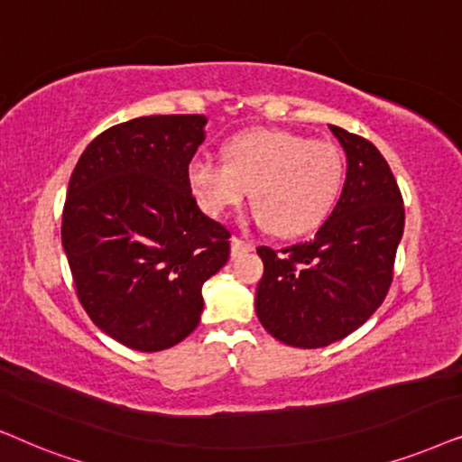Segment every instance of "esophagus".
Segmentation results:
<instances>
[{
    "label": "esophagus",
    "instance_id": "obj_1",
    "mask_svg": "<svg viewBox=\"0 0 462 462\" xmlns=\"http://www.w3.org/2000/svg\"><path fill=\"white\" fill-rule=\"evenodd\" d=\"M254 249V243L251 241H243L241 236H232L230 241V251H232V257L241 255V254H247V251Z\"/></svg>",
    "mask_w": 462,
    "mask_h": 462
}]
</instances>
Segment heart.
Returning a JSON list of instances; mask_svg holds the SVG:
<instances>
[{"mask_svg":"<svg viewBox=\"0 0 462 462\" xmlns=\"http://www.w3.org/2000/svg\"><path fill=\"white\" fill-rule=\"evenodd\" d=\"M344 181L342 152L323 139L281 128H254L227 141L226 162L196 156L188 183L202 211L221 215L251 188L254 217L276 236L315 230L336 205Z\"/></svg>","mask_w":462,"mask_h":462,"instance_id":"b5f03b06","label":"heart"}]
</instances>
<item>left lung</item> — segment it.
Instances as JSON below:
<instances>
[{
    "label": "left lung",
    "mask_w": 462,
    "mask_h": 462,
    "mask_svg": "<svg viewBox=\"0 0 462 462\" xmlns=\"http://www.w3.org/2000/svg\"><path fill=\"white\" fill-rule=\"evenodd\" d=\"M346 152L340 200L310 241L257 247L263 274L255 312L276 340L321 348L361 328L393 282L405 211L395 175L378 147L329 126Z\"/></svg>",
    "instance_id": "left-lung-1"
}]
</instances>
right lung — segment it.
I'll list each match as a JSON object with an SVG mask.
<instances>
[{
	"instance_id": "add662e5",
	"label": "right lung",
	"mask_w": 462,
	"mask_h": 462,
	"mask_svg": "<svg viewBox=\"0 0 462 462\" xmlns=\"http://www.w3.org/2000/svg\"><path fill=\"white\" fill-rule=\"evenodd\" d=\"M205 116H143L103 131L73 169L60 238L79 304L128 348L192 334L202 282L230 257V232L188 183Z\"/></svg>"
}]
</instances>
